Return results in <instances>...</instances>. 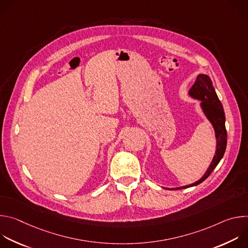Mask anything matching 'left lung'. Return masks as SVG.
<instances>
[{
    "instance_id": "left-lung-1",
    "label": "left lung",
    "mask_w": 248,
    "mask_h": 248,
    "mask_svg": "<svg viewBox=\"0 0 248 248\" xmlns=\"http://www.w3.org/2000/svg\"><path fill=\"white\" fill-rule=\"evenodd\" d=\"M189 95L195 99L202 101L201 107L206 117L208 118V120L211 122L212 124H213L216 132L217 150L210 167L208 168L205 174L198 182L191 184L189 186H186L178 188H168L170 190L191 187L204 182L211 174V172L214 170V169L217 167V165L223 158L226 151V147H227V129L225 125V121H226L225 112L223 109L222 103L216 94V91L213 87V84H212L210 78L206 75H199L194 84L189 90Z\"/></svg>"
}]
</instances>
